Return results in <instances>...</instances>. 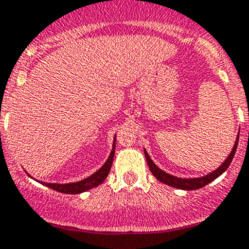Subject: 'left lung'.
<instances>
[{
  "label": "left lung",
  "instance_id": "8db88e82",
  "mask_svg": "<svg viewBox=\"0 0 249 249\" xmlns=\"http://www.w3.org/2000/svg\"><path fill=\"white\" fill-rule=\"evenodd\" d=\"M237 144H239V136H237L236 142H235L231 153L229 154V156L226 159V161L222 163L221 167H218L216 171L210 173V174L205 175V177L195 178V179H181V178L173 177V175L163 172L162 169H160L159 167L154 163L153 160L149 158V155H148V153H146L145 149H144V155H145L146 162H148L149 169H150V172L153 173V175L159 180V181L163 182V184H166V185H169V186H172V187L180 188V190L192 191V190H198V188H201V187L205 186V185L210 184V182L213 181L216 178H218L219 175L223 174V173L227 171V168H228L229 164L231 163L232 159H234L235 151H236V149H237Z\"/></svg>",
  "mask_w": 249,
  "mask_h": 249
}]
</instances>
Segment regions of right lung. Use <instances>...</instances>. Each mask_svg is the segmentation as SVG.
I'll list each match as a JSON object with an SVG mask.
<instances>
[{
    "mask_svg": "<svg viewBox=\"0 0 249 249\" xmlns=\"http://www.w3.org/2000/svg\"><path fill=\"white\" fill-rule=\"evenodd\" d=\"M114 150H116V137H114L113 148H112L111 154H109L108 159H107V161L105 162L104 166L101 167L98 172L94 173L93 175L81 180V181L71 182V184H49V182L41 181V184L45 185V186H48L50 188H52V190L58 191V192L67 193V195H77V193L86 192V191L90 190V188L96 187L98 185L103 184L105 179L107 178V175H108L109 171H111L112 162H113V158H114Z\"/></svg>",
    "mask_w": 249,
    "mask_h": 249,
    "instance_id": "1",
    "label": "right lung"
}]
</instances>
